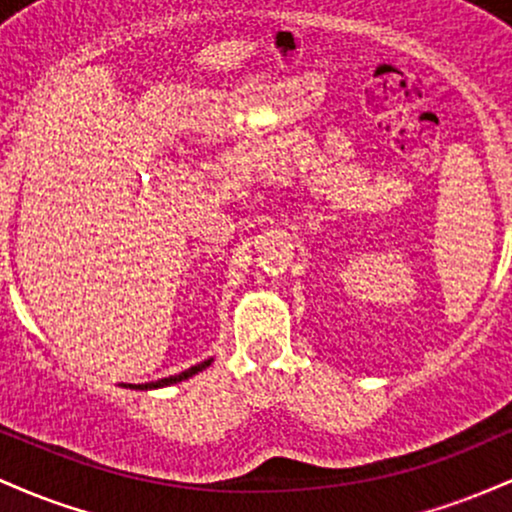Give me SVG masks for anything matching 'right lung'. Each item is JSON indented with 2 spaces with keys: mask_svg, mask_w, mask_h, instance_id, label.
<instances>
[{
  "mask_svg": "<svg viewBox=\"0 0 512 512\" xmlns=\"http://www.w3.org/2000/svg\"><path fill=\"white\" fill-rule=\"evenodd\" d=\"M211 361H214V358H209V361H202V363H197V366H192V368L182 370V373H178V375H170V378H161V380H156V383H144V385H125V387H129V390H156V387H168V385L182 383V380H187V378H192V375H197L199 370L209 368V366H211Z\"/></svg>",
  "mask_w": 512,
  "mask_h": 512,
  "instance_id": "right-lung-1",
  "label": "right lung"
}]
</instances>
